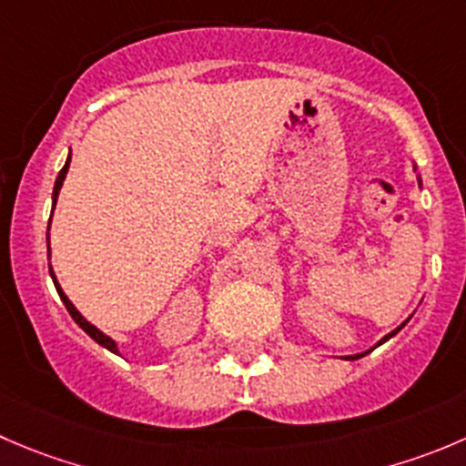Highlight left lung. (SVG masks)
Segmentation results:
<instances>
[{
    "label": "left lung",
    "mask_w": 466,
    "mask_h": 466,
    "mask_svg": "<svg viewBox=\"0 0 466 466\" xmlns=\"http://www.w3.org/2000/svg\"><path fill=\"white\" fill-rule=\"evenodd\" d=\"M403 325H405V323H403ZM403 325H400V328H403ZM400 328H396V329H394V332H391V334H387V337H385V339H382V341H387V339H391V337H394V334H396V332H399V329H400ZM382 341H380V343H382ZM371 350H373V348H371ZM371 350H367V353H371ZM367 353H362V355H367ZM355 360H358V355H355Z\"/></svg>",
    "instance_id": "obj_1"
}]
</instances>
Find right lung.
<instances>
[{"label":"right lung","instance_id":"1","mask_svg":"<svg viewBox=\"0 0 466 466\" xmlns=\"http://www.w3.org/2000/svg\"><path fill=\"white\" fill-rule=\"evenodd\" d=\"M67 168H70V159L66 161V166H63V170H61V173H58V177H56V184H54V196H52V198H54V205H56L58 191H61V187H63V179H66V173H67ZM49 220H52V218H49ZM49 275H52V279H54V287H56L58 296H61L63 305H66V309L70 311V316H72V319H75V323L79 325V328L84 329V332L88 334L90 339H95V341H97L99 346H104V348H106V350H111V353H118V348H116V341H113L111 337H106V334H104V332H99V329L95 328V325H90L88 320H86L84 316H81L79 311L75 309V305H72V302L67 300V296H66V293H63V289L58 287V282H56V275L52 273V266H49Z\"/></svg>","mask_w":466,"mask_h":466}]
</instances>
